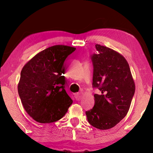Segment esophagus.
I'll list each match as a JSON object with an SVG mask.
<instances>
[{
	"instance_id": "obj_1",
	"label": "esophagus",
	"mask_w": 153,
	"mask_h": 153,
	"mask_svg": "<svg viewBox=\"0 0 153 153\" xmlns=\"http://www.w3.org/2000/svg\"><path fill=\"white\" fill-rule=\"evenodd\" d=\"M82 95L83 93H81V92H80V93H77L75 94V97H76V100H80L81 97H82Z\"/></svg>"
}]
</instances>
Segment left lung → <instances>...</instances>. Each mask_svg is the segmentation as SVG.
Returning <instances> with one entry per match:
<instances>
[{
	"label": "left lung",
	"instance_id": "8db88e82",
	"mask_svg": "<svg viewBox=\"0 0 153 153\" xmlns=\"http://www.w3.org/2000/svg\"><path fill=\"white\" fill-rule=\"evenodd\" d=\"M97 54L91 56L95 105L85 111L88 123L99 129L116 126L126 116L134 95L135 84L126 59L110 48L96 45Z\"/></svg>",
	"mask_w": 153,
	"mask_h": 153
}]
</instances>
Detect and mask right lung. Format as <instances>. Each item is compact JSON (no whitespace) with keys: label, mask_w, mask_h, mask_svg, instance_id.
<instances>
[{"label":"right lung","mask_w":153,"mask_h":153,"mask_svg":"<svg viewBox=\"0 0 153 153\" xmlns=\"http://www.w3.org/2000/svg\"><path fill=\"white\" fill-rule=\"evenodd\" d=\"M75 50L69 46H52L36 54L23 68L19 95L26 111L37 122L60 120L72 104L62 74L65 60Z\"/></svg>","instance_id":"1"}]
</instances>
